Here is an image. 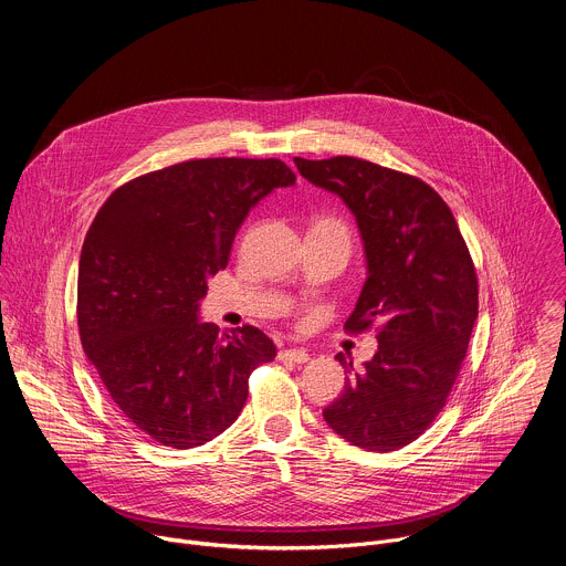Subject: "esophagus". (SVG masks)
Listing matches in <instances>:
<instances>
[{
  "label": "esophagus",
  "instance_id": "esophagus-1",
  "mask_svg": "<svg viewBox=\"0 0 566 566\" xmlns=\"http://www.w3.org/2000/svg\"><path fill=\"white\" fill-rule=\"evenodd\" d=\"M277 358L284 360V363H297V365H302V363L308 360V352H306V349H282V352L277 354Z\"/></svg>",
  "mask_w": 566,
  "mask_h": 566
}]
</instances>
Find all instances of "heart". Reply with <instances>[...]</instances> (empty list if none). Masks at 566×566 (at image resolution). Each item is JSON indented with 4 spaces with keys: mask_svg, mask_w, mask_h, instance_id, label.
<instances>
[{
    "mask_svg": "<svg viewBox=\"0 0 566 566\" xmlns=\"http://www.w3.org/2000/svg\"><path fill=\"white\" fill-rule=\"evenodd\" d=\"M315 226H325V228H332V230H336V232H340L347 241H349V228L343 223V221H338V219H322V221H317Z\"/></svg>",
    "mask_w": 566,
    "mask_h": 566,
    "instance_id": "1",
    "label": "heart"
}]
</instances>
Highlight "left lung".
I'll return each instance as SVG.
<instances>
[{
    "mask_svg": "<svg viewBox=\"0 0 566 566\" xmlns=\"http://www.w3.org/2000/svg\"><path fill=\"white\" fill-rule=\"evenodd\" d=\"M297 172L356 217L367 280L347 332L378 322V352L349 371L325 408L352 446L389 452L419 439L443 410L476 319L474 264L448 203L421 179L354 156L295 158Z\"/></svg>",
    "mask_w": 566,
    "mask_h": 566,
    "instance_id": "8db88e82",
    "label": "left lung"
}]
</instances>
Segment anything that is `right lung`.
<instances>
[{
    "instance_id": "right-lung-1",
    "label": "right lung",
    "mask_w": 566,
    "mask_h": 566,
    "mask_svg": "<svg viewBox=\"0 0 566 566\" xmlns=\"http://www.w3.org/2000/svg\"><path fill=\"white\" fill-rule=\"evenodd\" d=\"M295 175L280 158H197L120 186L80 253L77 327L116 408L168 448L234 423L249 376L275 358L258 327L219 334L199 319L251 208Z\"/></svg>"
}]
</instances>
